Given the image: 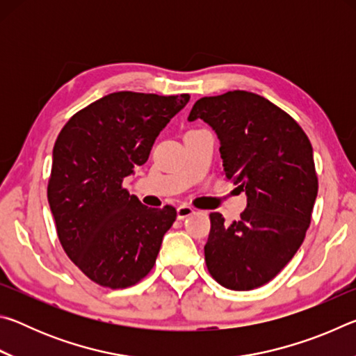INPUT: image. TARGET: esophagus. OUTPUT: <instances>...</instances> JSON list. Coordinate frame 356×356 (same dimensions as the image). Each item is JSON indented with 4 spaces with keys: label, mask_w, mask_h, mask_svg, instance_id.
Listing matches in <instances>:
<instances>
[{
    "label": "esophagus",
    "mask_w": 356,
    "mask_h": 356,
    "mask_svg": "<svg viewBox=\"0 0 356 356\" xmlns=\"http://www.w3.org/2000/svg\"><path fill=\"white\" fill-rule=\"evenodd\" d=\"M191 213H195V209L190 206H179L177 207V218L179 220H184V218H186V216H190Z\"/></svg>",
    "instance_id": "34e87169"
}]
</instances>
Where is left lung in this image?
Listing matches in <instances>:
<instances>
[{
    "label": "left lung",
    "instance_id": "left-lung-1",
    "mask_svg": "<svg viewBox=\"0 0 356 356\" xmlns=\"http://www.w3.org/2000/svg\"><path fill=\"white\" fill-rule=\"evenodd\" d=\"M196 119L215 130L225 176L248 201L231 225L210 213L207 270L222 287L251 291L272 281L303 243L318 190L312 146L286 111L252 92L202 97L190 111L188 120Z\"/></svg>",
    "mask_w": 356,
    "mask_h": 356
}]
</instances>
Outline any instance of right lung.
<instances>
[{"mask_svg": "<svg viewBox=\"0 0 356 356\" xmlns=\"http://www.w3.org/2000/svg\"><path fill=\"white\" fill-rule=\"evenodd\" d=\"M188 100V94L113 92L75 113L59 131L48 204L65 254L100 286L141 281L176 221V209L143 206L122 182L146 163L155 138Z\"/></svg>", "mask_w": 356, "mask_h": 356, "instance_id": "1", "label": "right lung"}]
</instances>
